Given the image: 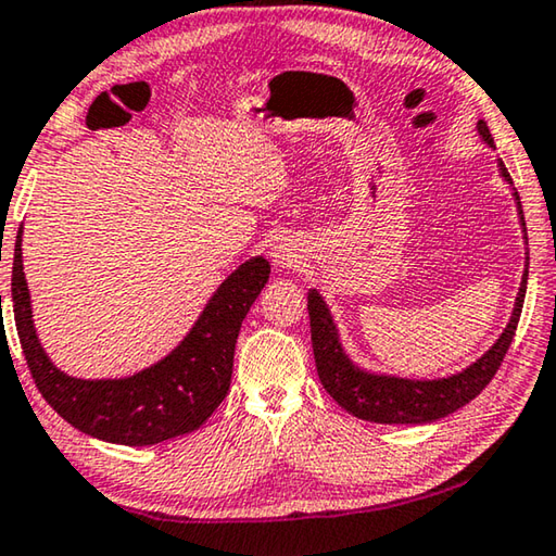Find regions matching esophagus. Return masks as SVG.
Returning a JSON list of instances; mask_svg holds the SVG:
<instances>
[{"instance_id":"obj_1","label":"esophagus","mask_w":556,"mask_h":556,"mask_svg":"<svg viewBox=\"0 0 556 556\" xmlns=\"http://www.w3.org/2000/svg\"><path fill=\"white\" fill-rule=\"evenodd\" d=\"M295 258H298V251L293 247H288V243H276V247H273V263H276V266L288 268L293 266Z\"/></svg>"}]
</instances>
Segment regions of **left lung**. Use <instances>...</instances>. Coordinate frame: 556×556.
<instances>
[{"label": "left lung", "mask_w": 556, "mask_h": 556, "mask_svg": "<svg viewBox=\"0 0 556 556\" xmlns=\"http://www.w3.org/2000/svg\"><path fill=\"white\" fill-rule=\"evenodd\" d=\"M481 139L493 146V136L485 122H479ZM501 175L508 182H513L508 168L503 161H498ZM518 200V214L525 227L522 207L518 192H513ZM525 288H528V268L522 273V286L518 300H515V309L508 327L503 329L498 342H495L489 352H485L479 362L471 364L466 371L440 378V381H410V378H395V376H376L366 374L362 368L349 362L342 344H339L337 327L332 323V315L319 298L317 290H309L307 295V313H309V332H313V349H315V364L319 381H323L325 391L334 397V401L368 422L381 425H425L440 417L452 415L466 403H471L491 378L498 371L505 352L510 349L515 337V329L520 323L522 303H525Z\"/></svg>", "instance_id": "1"}]
</instances>
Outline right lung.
I'll return each mask as SVG.
<instances>
[{
  "instance_id": "right-lung-1",
  "label": "right lung",
  "mask_w": 556,
  "mask_h": 556,
  "mask_svg": "<svg viewBox=\"0 0 556 556\" xmlns=\"http://www.w3.org/2000/svg\"><path fill=\"white\" fill-rule=\"evenodd\" d=\"M268 276L270 263L263 256L241 263L212 295L190 334L163 362L129 378L83 381L58 371L38 344L18 229L12 266L18 342L36 388L75 430L112 444H159L198 430L227 397L241 323Z\"/></svg>"
}]
</instances>
